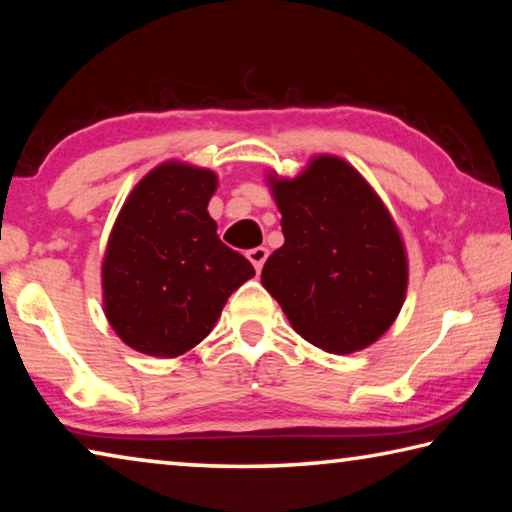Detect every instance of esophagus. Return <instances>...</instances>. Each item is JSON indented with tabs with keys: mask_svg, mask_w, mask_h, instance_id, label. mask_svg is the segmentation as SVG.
<instances>
[{
	"mask_svg": "<svg viewBox=\"0 0 512 512\" xmlns=\"http://www.w3.org/2000/svg\"><path fill=\"white\" fill-rule=\"evenodd\" d=\"M266 257H268V250H266L264 246H257V248H253V250H248V259H250V262H253L257 273L262 271Z\"/></svg>",
	"mask_w": 512,
	"mask_h": 512,
	"instance_id": "obj_1",
	"label": "esophagus"
}]
</instances>
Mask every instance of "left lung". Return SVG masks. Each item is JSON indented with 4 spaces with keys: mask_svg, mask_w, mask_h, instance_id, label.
<instances>
[{
    "mask_svg": "<svg viewBox=\"0 0 512 512\" xmlns=\"http://www.w3.org/2000/svg\"><path fill=\"white\" fill-rule=\"evenodd\" d=\"M271 185L284 244L266 259L264 289L316 348H368L400 314L409 277L391 214L366 180L332 155Z\"/></svg>",
    "mask_w": 512,
    "mask_h": 512,
    "instance_id": "1",
    "label": "left lung"
}]
</instances>
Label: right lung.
<instances>
[{"label": "right lung", "instance_id": "obj_1", "mask_svg": "<svg viewBox=\"0 0 512 512\" xmlns=\"http://www.w3.org/2000/svg\"><path fill=\"white\" fill-rule=\"evenodd\" d=\"M216 176L167 162L142 178L112 228L103 305L119 339L151 357H178L212 332L232 291L255 275L223 244L207 203Z\"/></svg>", "mask_w": 512, "mask_h": 512}]
</instances>
